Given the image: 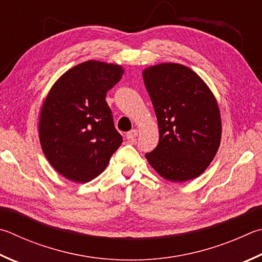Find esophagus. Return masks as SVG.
I'll return each mask as SVG.
<instances>
[{
    "instance_id": "1",
    "label": "esophagus",
    "mask_w": 262,
    "mask_h": 262,
    "mask_svg": "<svg viewBox=\"0 0 262 262\" xmlns=\"http://www.w3.org/2000/svg\"><path fill=\"white\" fill-rule=\"evenodd\" d=\"M137 134H139V132H137V129H132L130 132H128L127 134H126L127 140L129 141V142H134L135 139H136Z\"/></svg>"
}]
</instances>
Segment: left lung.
I'll return each instance as SVG.
<instances>
[{
  "mask_svg": "<svg viewBox=\"0 0 262 262\" xmlns=\"http://www.w3.org/2000/svg\"><path fill=\"white\" fill-rule=\"evenodd\" d=\"M142 74L159 127L158 145L145 158L172 182L198 178L220 146L221 116L215 97L184 65L163 63Z\"/></svg>",
  "mask_w": 262,
  "mask_h": 262,
  "instance_id": "1",
  "label": "left lung"
}]
</instances>
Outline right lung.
I'll return each instance as SVG.
<instances>
[{
    "instance_id": "right-lung-1",
    "label": "right lung",
    "mask_w": 262,
    "mask_h": 262,
    "mask_svg": "<svg viewBox=\"0 0 262 262\" xmlns=\"http://www.w3.org/2000/svg\"><path fill=\"white\" fill-rule=\"evenodd\" d=\"M122 74L120 65L84 61L61 75L46 97L39 121L41 147L68 180L85 183L98 177L121 145L105 97Z\"/></svg>"
}]
</instances>
